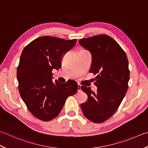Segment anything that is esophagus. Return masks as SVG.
Listing matches in <instances>:
<instances>
[{"mask_svg":"<svg viewBox=\"0 0 148 148\" xmlns=\"http://www.w3.org/2000/svg\"><path fill=\"white\" fill-rule=\"evenodd\" d=\"M82 91V88H81V85H77V92H80Z\"/></svg>","mask_w":148,"mask_h":148,"instance_id":"1","label":"esophagus"}]
</instances>
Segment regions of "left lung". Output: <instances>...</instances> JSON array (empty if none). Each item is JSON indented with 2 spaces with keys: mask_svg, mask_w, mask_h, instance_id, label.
Here are the masks:
<instances>
[{
  "mask_svg": "<svg viewBox=\"0 0 148 148\" xmlns=\"http://www.w3.org/2000/svg\"><path fill=\"white\" fill-rule=\"evenodd\" d=\"M79 43L92 56L89 72L96 75L95 92L82 86L88 100L81 104L84 116L95 123L108 120L119 108L127 90L130 79L128 60L118 42L107 35L79 40Z\"/></svg>",
  "mask_w": 148,
  "mask_h": 148,
  "instance_id": "obj_1",
  "label": "left lung"
}]
</instances>
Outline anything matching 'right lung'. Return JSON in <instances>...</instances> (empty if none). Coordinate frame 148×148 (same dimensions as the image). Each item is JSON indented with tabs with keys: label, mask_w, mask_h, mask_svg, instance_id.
<instances>
[{
	"label": "right lung",
	"mask_w": 148,
	"mask_h": 148,
	"mask_svg": "<svg viewBox=\"0 0 148 148\" xmlns=\"http://www.w3.org/2000/svg\"><path fill=\"white\" fill-rule=\"evenodd\" d=\"M76 39L43 36L24 48L17 66L18 90L29 112L42 121L58 116L66 98L77 90L75 81L52 80V70L61 67V59L74 47Z\"/></svg>",
	"instance_id": "right-lung-1"
}]
</instances>
